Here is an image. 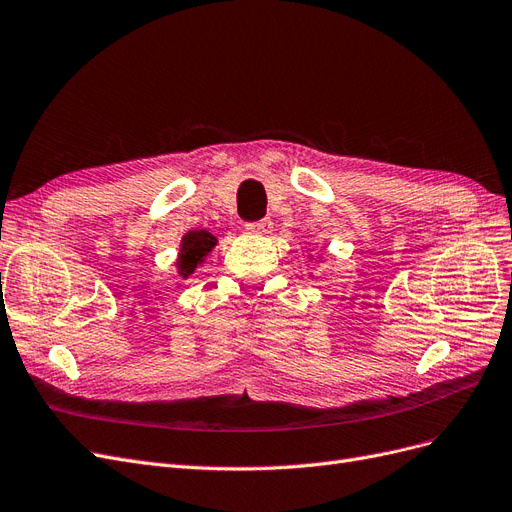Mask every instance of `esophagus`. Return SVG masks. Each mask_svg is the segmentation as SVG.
<instances>
[{
    "mask_svg": "<svg viewBox=\"0 0 512 512\" xmlns=\"http://www.w3.org/2000/svg\"><path fill=\"white\" fill-rule=\"evenodd\" d=\"M272 227H274V223L266 217V219H259V221L246 223V225H244V230L249 232V234H270V232H272Z\"/></svg>",
    "mask_w": 512,
    "mask_h": 512,
    "instance_id": "obj_1",
    "label": "esophagus"
}]
</instances>
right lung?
I'll list each match as a JSON object with an SVG mask.
<instances>
[{
	"label": "right lung",
	"instance_id": "obj_1",
	"mask_svg": "<svg viewBox=\"0 0 512 512\" xmlns=\"http://www.w3.org/2000/svg\"><path fill=\"white\" fill-rule=\"evenodd\" d=\"M215 246V238L200 230V232H189L185 238H183V246H181V274L187 276L192 274L194 268L198 266V263L204 259V255L211 251Z\"/></svg>",
	"mask_w": 512,
	"mask_h": 512
}]
</instances>
